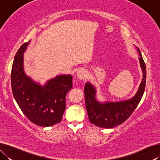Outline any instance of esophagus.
<instances>
[{"label": "esophagus", "instance_id": "1", "mask_svg": "<svg viewBox=\"0 0 160 160\" xmlns=\"http://www.w3.org/2000/svg\"><path fill=\"white\" fill-rule=\"evenodd\" d=\"M88 71L85 68H80L78 70L77 72V76L80 80H85L87 77H88Z\"/></svg>", "mask_w": 160, "mask_h": 160}]
</instances>
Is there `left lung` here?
Wrapping results in <instances>:
<instances>
[{"label": "left lung", "instance_id": "obj_1", "mask_svg": "<svg viewBox=\"0 0 160 160\" xmlns=\"http://www.w3.org/2000/svg\"><path fill=\"white\" fill-rule=\"evenodd\" d=\"M140 54V63L142 70V82L138 90L132 99L124 102H106L102 104L95 99L96 91L91 84L87 82L85 88L86 109L89 120L92 123L101 128H112L121 125L126 121L136 109L144 93L146 83V67L141 53Z\"/></svg>", "mask_w": 160, "mask_h": 160}]
</instances>
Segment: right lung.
<instances>
[{"mask_svg": "<svg viewBox=\"0 0 160 160\" xmlns=\"http://www.w3.org/2000/svg\"><path fill=\"white\" fill-rule=\"evenodd\" d=\"M29 43H24L15 54L11 70L12 94L29 121L39 126H51L61 121L66 96L72 88V77L58 75L43 87L34 82L23 70V53Z\"/></svg>", "mask_w": 160, "mask_h": 160, "instance_id": "obj_1", "label": "right lung"}]
</instances>
